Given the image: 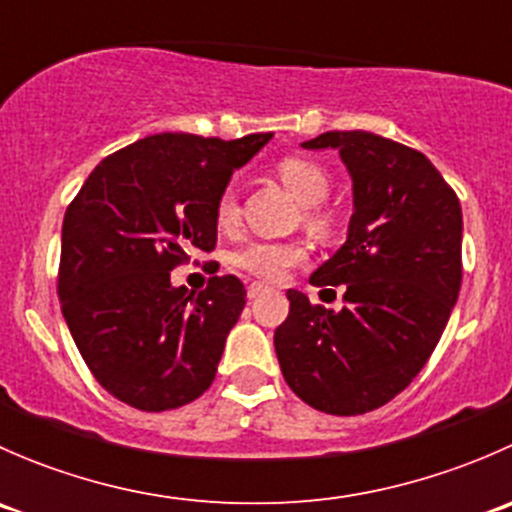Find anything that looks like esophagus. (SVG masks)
<instances>
[{
  "label": "esophagus",
  "mask_w": 512,
  "mask_h": 512,
  "mask_svg": "<svg viewBox=\"0 0 512 512\" xmlns=\"http://www.w3.org/2000/svg\"><path fill=\"white\" fill-rule=\"evenodd\" d=\"M267 292V287L262 285V282H252L250 287H247V297L250 299H257V297H262V294Z\"/></svg>",
  "instance_id": "1"
}]
</instances>
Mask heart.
Wrapping results in <instances>:
<instances>
[{
    "label": "heart",
    "mask_w": 512,
    "mask_h": 512,
    "mask_svg": "<svg viewBox=\"0 0 512 512\" xmlns=\"http://www.w3.org/2000/svg\"><path fill=\"white\" fill-rule=\"evenodd\" d=\"M277 175L282 183L292 190L294 198L302 205H312L307 210V223L317 230H324L329 225V215L324 210L314 208L322 203L329 193V178L317 163L307 158H285L277 165ZM215 220L220 227L230 230L240 220V205H237V195L232 188H225L218 195L215 203ZM307 257V247L302 242H272V240H255L247 242L245 247L232 255V265L240 270L250 272V275L260 277L265 282H282L292 267L304 262Z\"/></svg>",
    "instance_id": "obj_1"
}]
</instances>
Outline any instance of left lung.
I'll list each match as a JSON object with an SVG mask.
<instances>
[{
	"instance_id": "8db88e82",
	"label": "left lung",
	"mask_w": 512,
	"mask_h": 512,
	"mask_svg": "<svg viewBox=\"0 0 512 512\" xmlns=\"http://www.w3.org/2000/svg\"><path fill=\"white\" fill-rule=\"evenodd\" d=\"M304 148H337L352 175L347 242L309 277L347 285L339 312L287 289L275 352L289 389L312 409L359 416L416 379L461 289L458 195L423 153L366 131H327Z\"/></svg>"
}]
</instances>
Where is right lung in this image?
Returning <instances> with one entry per match:
<instances>
[{
    "label": "right lung",
    "mask_w": 512,
    "mask_h": 512,
    "mask_svg": "<svg viewBox=\"0 0 512 512\" xmlns=\"http://www.w3.org/2000/svg\"><path fill=\"white\" fill-rule=\"evenodd\" d=\"M270 138H141L103 158L66 208L61 312L91 374L123 404L170 411L213 384L245 285L210 277L193 297L170 270L215 250L218 195Z\"/></svg>",
    "instance_id": "add662e5"
}]
</instances>
